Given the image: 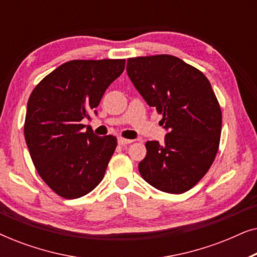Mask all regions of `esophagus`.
<instances>
[{"instance_id": "obj_1", "label": "esophagus", "mask_w": 257, "mask_h": 257, "mask_svg": "<svg viewBox=\"0 0 257 257\" xmlns=\"http://www.w3.org/2000/svg\"><path fill=\"white\" fill-rule=\"evenodd\" d=\"M133 140L131 139H125V138H121V137H119L118 138V144L119 145H127V144H131Z\"/></svg>"}]
</instances>
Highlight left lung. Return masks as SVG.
<instances>
[{
  "instance_id": "8db88e82",
  "label": "left lung",
  "mask_w": 257,
  "mask_h": 257,
  "mask_svg": "<svg viewBox=\"0 0 257 257\" xmlns=\"http://www.w3.org/2000/svg\"><path fill=\"white\" fill-rule=\"evenodd\" d=\"M126 71L150 106L163 114L165 143L147 142L139 163L144 180L181 194L201 180L219 149L222 115L209 80L171 55L127 59Z\"/></svg>"
}]
</instances>
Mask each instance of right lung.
<instances>
[{
	"mask_svg": "<svg viewBox=\"0 0 257 257\" xmlns=\"http://www.w3.org/2000/svg\"><path fill=\"white\" fill-rule=\"evenodd\" d=\"M125 59L66 62L43 78L28 100L24 138L38 174L65 199L87 194L103 180L117 146L113 136H96L82 124L110 84L121 75Z\"/></svg>",
	"mask_w": 257,
	"mask_h": 257,
	"instance_id": "right-lung-1",
	"label": "right lung"
}]
</instances>
